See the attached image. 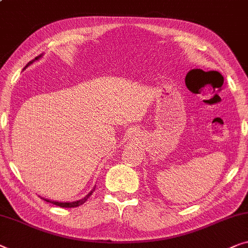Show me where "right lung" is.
Wrapping results in <instances>:
<instances>
[{
    "label": "right lung",
    "instance_id": "1",
    "mask_svg": "<svg viewBox=\"0 0 248 248\" xmlns=\"http://www.w3.org/2000/svg\"><path fill=\"white\" fill-rule=\"evenodd\" d=\"M42 57V55H40V56H38V57H35V58L33 59V60H31L30 62H29L26 67L23 68V70L26 69V68H28L29 66H30V64H32L34 62H37V60H39ZM95 191V186L94 188H93V190L91 192H88V195H86L84 198H81V199H79V200H76V202H56V200H49V199H46V198H42L44 200H46V202H50V203H52V204H56V206H59V207H62V208H74V207H78V206H80V204H82L84 203L85 202H87V199L89 198V197L92 196V193Z\"/></svg>",
    "mask_w": 248,
    "mask_h": 248
}]
</instances>
